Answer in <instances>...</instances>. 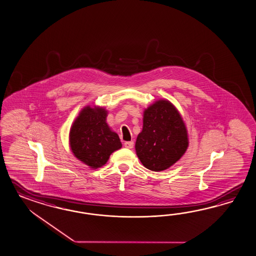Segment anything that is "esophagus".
Instances as JSON below:
<instances>
[{
    "label": "esophagus",
    "mask_w": 256,
    "mask_h": 256,
    "mask_svg": "<svg viewBox=\"0 0 256 256\" xmlns=\"http://www.w3.org/2000/svg\"><path fill=\"white\" fill-rule=\"evenodd\" d=\"M124 146H125L126 148H128V149H132L133 146H134V142H126L124 144Z\"/></svg>",
    "instance_id": "esophagus-1"
}]
</instances>
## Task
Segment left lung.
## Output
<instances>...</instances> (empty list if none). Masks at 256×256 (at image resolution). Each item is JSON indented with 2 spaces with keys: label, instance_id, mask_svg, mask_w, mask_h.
I'll list each match as a JSON object with an SVG mask.
<instances>
[{
  "label": "left lung",
  "instance_id": "1",
  "mask_svg": "<svg viewBox=\"0 0 256 256\" xmlns=\"http://www.w3.org/2000/svg\"><path fill=\"white\" fill-rule=\"evenodd\" d=\"M188 147L187 128L171 102L156 100L144 110V126L135 149L146 168L156 172L169 168L184 156Z\"/></svg>",
  "mask_w": 256,
  "mask_h": 256
}]
</instances>
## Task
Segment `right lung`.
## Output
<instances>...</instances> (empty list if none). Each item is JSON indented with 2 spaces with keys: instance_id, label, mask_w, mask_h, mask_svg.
<instances>
[{
  "instance_id": "add662e5",
  "label": "right lung",
  "mask_w": 256,
  "mask_h": 256,
  "mask_svg": "<svg viewBox=\"0 0 256 256\" xmlns=\"http://www.w3.org/2000/svg\"><path fill=\"white\" fill-rule=\"evenodd\" d=\"M104 107L85 106L69 131V146L76 158L90 168L104 166L114 152L122 147L118 133L106 122Z\"/></svg>"
}]
</instances>
